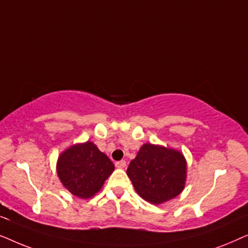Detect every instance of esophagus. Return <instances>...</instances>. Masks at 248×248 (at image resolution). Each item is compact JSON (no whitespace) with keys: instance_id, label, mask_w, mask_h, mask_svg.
I'll return each mask as SVG.
<instances>
[{"instance_id":"34e87169","label":"esophagus","mask_w":248,"mask_h":248,"mask_svg":"<svg viewBox=\"0 0 248 248\" xmlns=\"http://www.w3.org/2000/svg\"><path fill=\"white\" fill-rule=\"evenodd\" d=\"M115 166H116L117 168H125V166H126V161L125 160H121V161H117L116 164H115Z\"/></svg>"}]
</instances>
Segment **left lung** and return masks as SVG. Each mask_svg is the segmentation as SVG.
Returning <instances> with one entry per match:
<instances>
[{
  "instance_id": "1",
  "label": "left lung",
  "mask_w": 248,
  "mask_h": 248,
  "mask_svg": "<svg viewBox=\"0 0 248 248\" xmlns=\"http://www.w3.org/2000/svg\"><path fill=\"white\" fill-rule=\"evenodd\" d=\"M186 169L181 151L145 143L130 162L126 174L142 199L152 204H161L184 189Z\"/></svg>"
}]
</instances>
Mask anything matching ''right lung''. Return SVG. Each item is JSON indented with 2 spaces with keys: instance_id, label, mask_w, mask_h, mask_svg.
I'll return each mask as SVG.
<instances>
[{
  "instance_id": "1",
  "label": "right lung",
  "mask_w": 248,
  "mask_h": 248,
  "mask_svg": "<svg viewBox=\"0 0 248 248\" xmlns=\"http://www.w3.org/2000/svg\"><path fill=\"white\" fill-rule=\"evenodd\" d=\"M115 166L91 141L64 150L57 159L56 170L67 191L80 199H89L100 191Z\"/></svg>"
}]
</instances>
